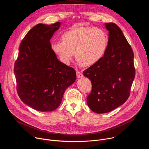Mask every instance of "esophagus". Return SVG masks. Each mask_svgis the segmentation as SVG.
Returning a JSON list of instances; mask_svg holds the SVG:
<instances>
[{"mask_svg": "<svg viewBox=\"0 0 149 149\" xmlns=\"http://www.w3.org/2000/svg\"><path fill=\"white\" fill-rule=\"evenodd\" d=\"M76 74H77V77L78 78H81L82 77V73H81V72H79V71H77V72H76Z\"/></svg>", "mask_w": 149, "mask_h": 149, "instance_id": "obj_1", "label": "esophagus"}]
</instances>
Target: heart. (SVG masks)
<instances>
[{"instance_id":"b5f03b06","label":"heart","mask_w":149,"mask_h":149,"mask_svg":"<svg viewBox=\"0 0 149 149\" xmlns=\"http://www.w3.org/2000/svg\"><path fill=\"white\" fill-rule=\"evenodd\" d=\"M62 41H54L52 51L61 60L68 63L74 53L77 63L88 67L97 63L107 51L109 38L101 28L92 26H75L62 35Z\"/></svg>"}]
</instances>
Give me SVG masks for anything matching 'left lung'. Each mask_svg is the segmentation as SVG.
I'll list each match as a JSON object with an SVG mask.
<instances>
[{
	"mask_svg": "<svg viewBox=\"0 0 149 149\" xmlns=\"http://www.w3.org/2000/svg\"><path fill=\"white\" fill-rule=\"evenodd\" d=\"M105 26L109 31L107 51L97 63L83 72L92 84L87 104L98 114L110 112L123 104L135 77L133 51L121 30L114 23Z\"/></svg>",
	"mask_w": 149,
	"mask_h": 149,
	"instance_id": "1",
	"label": "left lung"
}]
</instances>
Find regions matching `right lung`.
Listing matches in <instances>:
<instances>
[{
    "mask_svg": "<svg viewBox=\"0 0 149 149\" xmlns=\"http://www.w3.org/2000/svg\"><path fill=\"white\" fill-rule=\"evenodd\" d=\"M61 24H39L32 28L21 42L15 63L18 95L39 111L56 109L77 78L74 68L59 61L51 48L50 39Z\"/></svg>",
    "mask_w": 149,
    "mask_h": 149,
    "instance_id": "obj_1",
    "label": "right lung"
}]
</instances>
